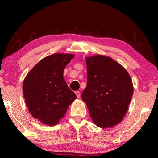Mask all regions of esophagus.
<instances>
[{"label": "esophagus", "mask_w": 158, "mask_h": 158, "mask_svg": "<svg viewBox=\"0 0 158 158\" xmlns=\"http://www.w3.org/2000/svg\"><path fill=\"white\" fill-rule=\"evenodd\" d=\"M75 94H76L77 98L81 97V93H80V91H75Z\"/></svg>", "instance_id": "1"}]
</instances>
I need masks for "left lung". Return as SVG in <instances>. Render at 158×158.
Segmentation results:
<instances>
[{"instance_id": "left-lung-1", "label": "left lung", "mask_w": 158, "mask_h": 158, "mask_svg": "<svg viewBox=\"0 0 158 158\" xmlns=\"http://www.w3.org/2000/svg\"><path fill=\"white\" fill-rule=\"evenodd\" d=\"M88 83L81 95L96 126L109 128L122 122L129 109L134 88L130 75L112 58L85 57Z\"/></svg>"}]
</instances>
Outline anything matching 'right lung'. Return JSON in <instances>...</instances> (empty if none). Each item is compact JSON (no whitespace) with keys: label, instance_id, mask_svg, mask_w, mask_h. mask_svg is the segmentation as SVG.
I'll return each instance as SVG.
<instances>
[{"label":"right lung","instance_id":"right-lung-1","mask_svg":"<svg viewBox=\"0 0 158 158\" xmlns=\"http://www.w3.org/2000/svg\"><path fill=\"white\" fill-rule=\"evenodd\" d=\"M73 57L72 54L47 56L30 70L23 81V97L29 111L44 124H58L77 98L63 78L64 69Z\"/></svg>","mask_w":158,"mask_h":158}]
</instances>
